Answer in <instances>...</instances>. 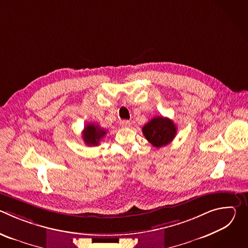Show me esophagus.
Segmentation results:
<instances>
[{"instance_id":"1","label":"esophagus","mask_w":248,"mask_h":248,"mask_svg":"<svg viewBox=\"0 0 248 248\" xmlns=\"http://www.w3.org/2000/svg\"><path fill=\"white\" fill-rule=\"evenodd\" d=\"M120 125H121L122 127H129V126H130V122H129V121H126V120L121 121V122H120Z\"/></svg>"}]
</instances>
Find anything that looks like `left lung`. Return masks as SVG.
Segmentation results:
<instances>
[{
    "instance_id": "8db88e82",
    "label": "left lung",
    "mask_w": 248,
    "mask_h": 248,
    "mask_svg": "<svg viewBox=\"0 0 248 248\" xmlns=\"http://www.w3.org/2000/svg\"><path fill=\"white\" fill-rule=\"evenodd\" d=\"M142 132L149 142L158 148L171 142L176 134V126L171 120L160 116L147 123L143 126Z\"/></svg>"
}]
</instances>
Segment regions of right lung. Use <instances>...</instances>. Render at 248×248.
<instances>
[{
	"label": "right lung",
	"instance_id": "1",
	"mask_svg": "<svg viewBox=\"0 0 248 248\" xmlns=\"http://www.w3.org/2000/svg\"><path fill=\"white\" fill-rule=\"evenodd\" d=\"M107 133L104 128H102L99 124H87L84 126L82 138L84 143L88 146H97L100 143V140Z\"/></svg>",
	"mask_w": 248,
	"mask_h": 248
}]
</instances>
